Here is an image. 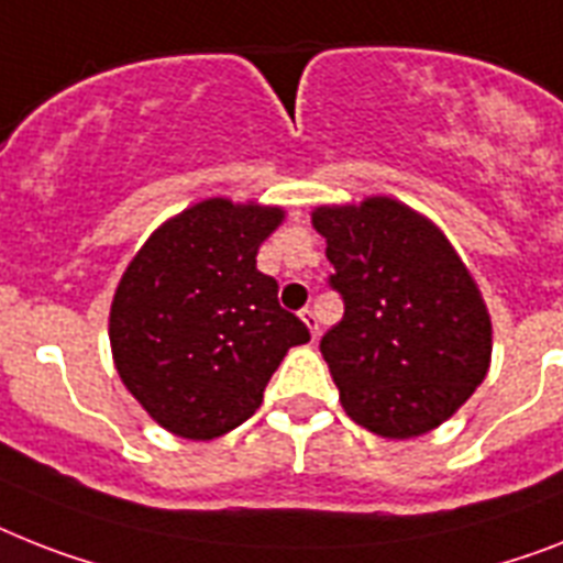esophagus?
<instances>
[{
    "label": "esophagus",
    "mask_w": 563,
    "mask_h": 563,
    "mask_svg": "<svg viewBox=\"0 0 563 563\" xmlns=\"http://www.w3.org/2000/svg\"><path fill=\"white\" fill-rule=\"evenodd\" d=\"M300 321H303L306 329L312 332V338H318V332H321V323H318V314H314L312 306H306V309H300Z\"/></svg>",
    "instance_id": "obj_1"
}]
</instances>
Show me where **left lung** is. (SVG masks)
I'll return each instance as SVG.
<instances>
[{"mask_svg":"<svg viewBox=\"0 0 563 563\" xmlns=\"http://www.w3.org/2000/svg\"><path fill=\"white\" fill-rule=\"evenodd\" d=\"M312 225L344 297L321 353L346 416L387 440L433 431L488 373L492 318L477 283L431 219L387 196L314 208Z\"/></svg>","mask_w":563,"mask_h":563,"instance_id":"1","label":"left lung"}]
</instances>
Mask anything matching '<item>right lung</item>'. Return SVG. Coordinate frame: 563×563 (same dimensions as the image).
<instances>
[{
    "label": "right lung",
    "mask_w": 563,
    "mask_h": 563,
    "mask_svg": "<svg viewBox=\"0 0 563 563\" xmlns=\"http://www.w3.org/2000/svg\"><path fill=\"white\" fill-rule=\"evenodd\" d=\"M283 208L205 199L155 228L123 272L109 312L118 376L155 422L217 440L263 401L291 346L309 341L277 300L257 251Z\"/></svg>",
    "instance_id": "add662e5"
}]
</instances>
